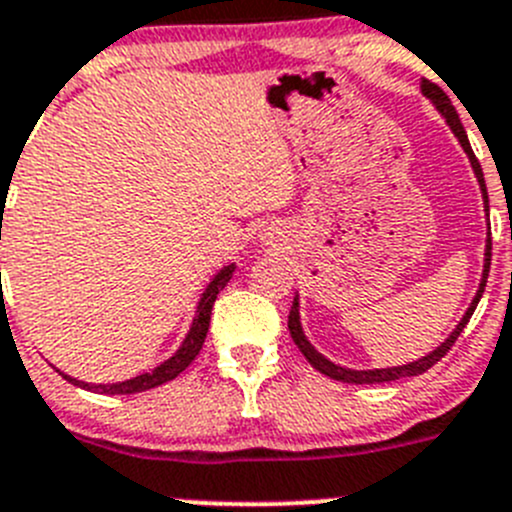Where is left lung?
Returning a JSON list of instances; mask_svg holds the SVG:
<instances>
[{
  "label": "left lung",
  "mask_w": 512,
  "mask_h": 512,
  "mask_svg": "<svg viewBox=\"0 0 512 512\" xmlns=\"http://www.w3.org/2000/svg\"><path fill=\"white\" fill-rule=\"evenodd\" d=\"M421 91H423V96H426V99L431 101V104H434L436 112H439L441 117H444V122L449 124V130L454 132V137H457V140H459L462 150H464V153H467L469 165H472V170H474V178H477V183H480L482 201H485V214H487V211H490V199H487L485 176H482L480 160L474 158L472 145H469L467 132H464L462 122H459L457 109L451 107L449 96H446L444 91H441L436 84L426 81V78H423ZM487 227H490V224H487ZM490 260H492V239H490V232H487V239H485V265H482L480 288H477V293H474L472 303H469V308H467V311H464L462 321H459V324L454 326V331H451V334L446 336L444 342H441L439 347L434 349V352L423 354V357L413 359V362H405V365H395V367H372V370H352V367L336 365V362H331L329 357H324V354H321L319 349H316L311 342H308V336H306V331H303V324H301V301H298V296H296V301H293V306H290V316H288L290 336H293V342H296V347L303 352V357H306L308 362H311V367H316V370H319L321 375L331 377V380L349 382V385H377V382H393V380H403V377L423 375V372L431 370V367H434L436 362H439V359L444 357V354L449 352L451 347H454V342H457V339H459V334H462V331H464V326H467L469 319H472L474 308H477V303H480L482 293H485L487 275H490Z\"/></svg>",
  "instance_id": "1"
}]
</instances>
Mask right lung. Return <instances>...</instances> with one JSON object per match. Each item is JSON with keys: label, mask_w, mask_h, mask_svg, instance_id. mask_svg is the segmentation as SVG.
Returning <instances> with one entry per match:
<instances>
[{"label": "right lung", "mask_w": 512, "mask_h": 512, "mask_svg": "<svg viewBox=\"0 0 512 512\" xmlns=\"http://www.w3.org/2000/svg\"><path fill=\"white\" fill-rule=\"evenodd\" d=\"M234 270H237V262H227V265H224L222 270H219L209 283H206L204 293H201L199 303H196V313H193L191 326H188L186 336H183L181 347L170 354L168 359H163L158 367H153V370L140 372V375L122 382H84V380H78V377L66 375V372H61L58 367H55V370L61 372L71 385H78V388L91 390V393H101V395H132V393H142V390L158 388V385H163V382L168 380H176V377L191 365L193 359H196V354L201 352V347H204L206 331H209V321H211V308H214L219 290L227 288V283L232 280Z\"/></svg>", "instance_id": "right-lung-1"}]
</instances>
